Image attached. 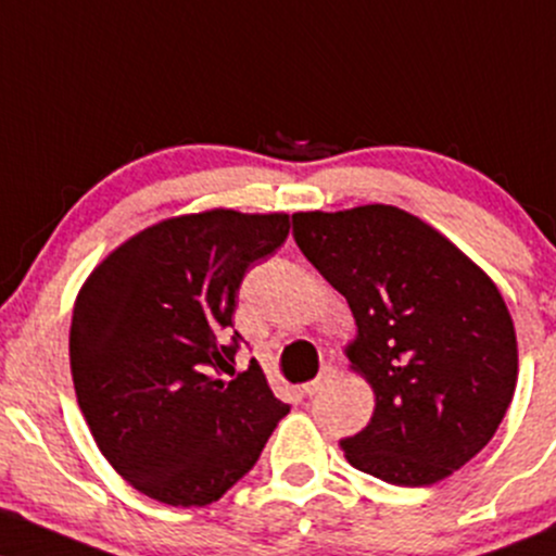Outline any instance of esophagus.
Wrapping results in <instances>:
<instances>
[{
  "mask_svg": "<svg viewBox=\"0 0 556 556\" xmlns=\"http://www.w3.org/2000/svg\"><path fill=\"white\" fill-rule=\"evenodd\" d=\"M333 378H337V370H333V367H324V370L318 372L316 380H311V383L303 386V393L305 396H316V393L324 391V388L329 386Z\"/></svg>",
  "mask_w": 556,
  "mask_h": 556,
  "instance_id": "1",
  "label": "esophagus"
}]
</instances>
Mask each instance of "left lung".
Instances as JSON below:
<instances>
[{
	"label": "left lung",
	"instance_id": "8db88e82",
	"mask_svg": "<svg viewBox=\"0 0 556 556\" xmlns=\"http://www.w3.org/2000/svg\"><path fill=\"white\" fill-rule=\"evenodd\" d=\"M305 258L352 307V370L376 393L363 432L342 440L354 469L427 486L477 456L518 380L510 311L445 236L388 204L292 214Z\"/></svg>",
	"mask_w": 556,
	"mask_h": 556
}]
</instances>
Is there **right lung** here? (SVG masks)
<instances>
[{
	"label": "right lung",
	"instance_id": "1",
	"mask_svg": "<svg viewBox=\"0 0 556 556\" xmlns=\"http://www.w3.org/2000/svg\"><path fill=\"white\" fill-rule=\"evenodd\" d=\"M287 232L282 212L170 217L118 245L79 290L70 329L77 404L100 453L147 497L214 503L290 412L256 359L232 376L240 282Z\"/></svg>",
	"mask_w": 556,
	"mask_h": 556
}]
</instances>
